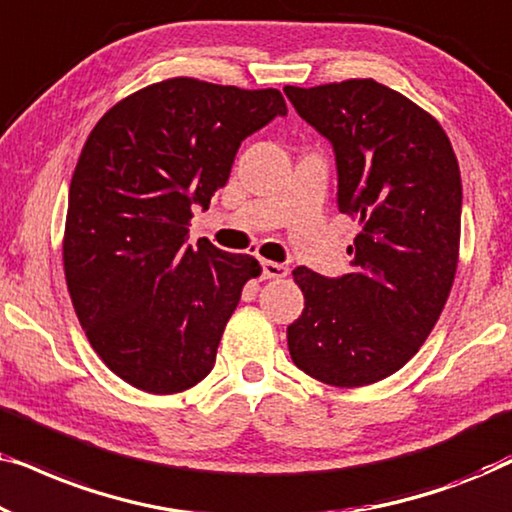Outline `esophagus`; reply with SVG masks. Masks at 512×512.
I'll return each mask as SVG.
<instances>
[{"instance_id":"obj_1","label":"esophagus","mask_w":512,"mask_h":512,"mask_svg":"<svg viewBox=\"0 0 512 512\" xmlns=\"http://www.w3.org/2000/svg\"><path fill=\"white\" fill-rule=\"evenodd\" d=\"M261 268H263V279H282L289 275V268L275 261H263Z\"/></svg>"}]
</instances>
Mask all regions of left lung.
<instances>
[{
	"mask_svg": "<svg viewBox=\"0 0 512 512\" xmlns=\"http://www.w3.org/2000/svg\"><path fill=\"white\" fill-rule=\"evenodd\" d=\"M298 116L333 144L338 209L359 221L352 270L296 268L305 310L286 328L296 366L331 387H366L419 352L459 263L461 174L429 111L373 79L286 86Z\"/></svg>",
	"mask_w": 512,
	"mask_h": 512,
	"instance_id": "left-lung-1",
	"label": "left lung"
}]
</instances>
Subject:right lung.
I'll use <instances>...</instances> for the list:
<instances>
[{"label": "right lung", "instance_id": "right-lung-1", "mask_svg": "<svg viewBox=\"0 0 512 512\" xmlns=\"http://www.w3.org/2000/svg\"><path fill=\"white\" fill-rule=\"evenodd\" d=\"M275 116L279 90L177 76L114 104L69 184L62 263L97 356L132 387L179 394L214 368L223 328L261 265L202 240L193 205L226 186L240 144Z\"/></svg>", "mask_w": 512, "mask_h": 512}]
</instances>
